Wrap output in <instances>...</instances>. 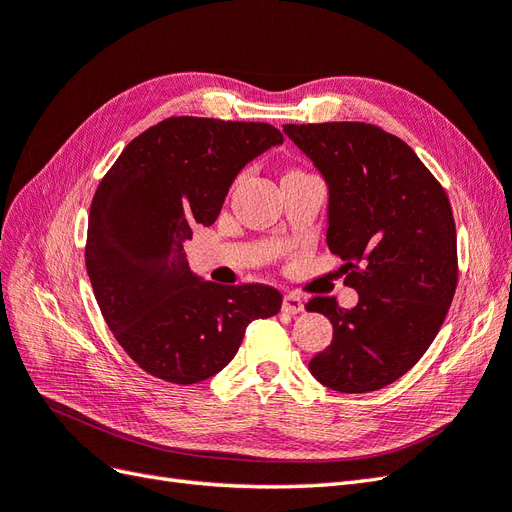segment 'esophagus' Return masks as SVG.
<instances>
[{
    "instance_id": "34e87169",
    "label": "esophagus",
    "mask_w": 512,
    "mask_h": 512,
    "mask_svg": "<svg viewBox=\"0 0 512 512\" xmlns=\"http://www.w3.org/2000/svg\"><path fill=\"white\" fill-rule=\"evenodd\" d=\"M282 309L286 314H299L305 309V303L301 297H297V294H286L284 297V303H282Z\"/></svg>"
}]
</instances>
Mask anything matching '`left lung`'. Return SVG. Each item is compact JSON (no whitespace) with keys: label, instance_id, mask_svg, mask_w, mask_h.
I'll return each mask as SVG.
<instances>
[{"label":"left lung","instance_id":"obj_1","mask_svg":"<svg viewBox=\"0 0 512 512\" xmlns=\"http://www.w3.org/2000/svg\"><path fill=\"white\" fill-rule=\"evenodd\" d=\"M284 134L327 183V243L359 303L307 301L333 322L309 361L339 393L395 382L436 339L457 286V232L442 185L401 138L371 123H288Z\"/></svg>","mask_w":512,"mask_h":512}]
</instances>
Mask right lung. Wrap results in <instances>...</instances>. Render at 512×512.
<instances>
[{"label": "right lung", "instance_id": "obj_1", "mask_svg": "<svg viewBox=\"0 0 512 512\" xmlns=\"http://www.w3.org/2000/svg\"><path fill=\"white\" fill-rule=\"evenodd\" d=\"M282 143L269 123L170 117L136 136L100 181L87 273L108 329L147 374L203 382L235 359L247 324L280 312L273 286L198 277L185 241L218 220L245 164Z\"/></svg>", "mask_w": 512, "mask_h": 512}]
</instances>
